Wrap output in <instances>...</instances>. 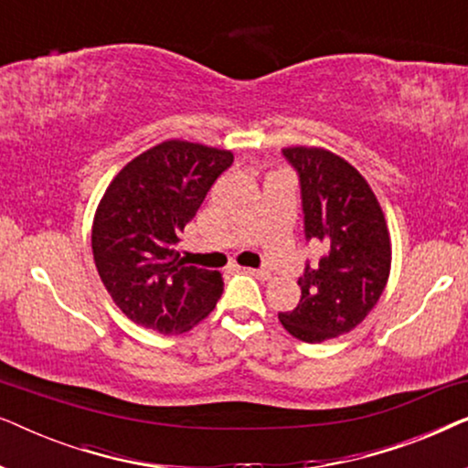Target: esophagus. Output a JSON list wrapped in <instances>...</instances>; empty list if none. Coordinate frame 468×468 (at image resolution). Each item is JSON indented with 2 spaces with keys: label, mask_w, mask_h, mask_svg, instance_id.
Wrapping results in <instances>:
<instances>
[{
  "label": "esophagus",
  "mask_w": 468,
  "mask_h": 468,
  "mask_svg": "<svg viewBox=\"0 0 468 468\" xmlns=\"http://www.w3.org/2000/svg\"><path fill=\"white\" fill-rule=\"evenodd\" d=\"M242 272L251 274V277H258V279H271V272L266 271V268H242Z\"/></svg>",
  "instance_id": "34e87169"
}]
</instances>
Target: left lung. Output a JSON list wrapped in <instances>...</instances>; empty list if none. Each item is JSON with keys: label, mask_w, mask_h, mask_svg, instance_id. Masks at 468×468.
Returning <instances> with one entry per match:
<instances>
[{"label": "left lung", "mask_w": 468, "mask_h": 468, "mask_svg": "<svg viewBox=\"0 0 468 468\" xmlns=\"http://www.w3.org/2000/svg\"><path fill=\"white\" fill-rule=\"evenodd\" d=\"M296 170L304 239L317 247L298 279L300 303L279 313L304 343H324L354 330L373 311L389 277L392 247L373 189L354 165L324 149H283Z\"/></svg>", "instance_id": "left-lung-1"}]
</instances>
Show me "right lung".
<instances>
[{
	"label": "right lung",
	"instance_id": "right-lung-1",
	"mask_svg": "<svg viewBox=\"0 0 468 468\" xmlns=\"http://www.w3.org/2000/svg\"><path fill=\"white\" fill-rule=\"evenodd\" d=\"M232 162L229 151L168 140L132 159L108 185L93 221V260L133 324L181 335L215 309L221 274L185 266L175 245Z\"/></svg>",
	"mask_w": 468,
	"mask_h": 468
}]
</instances>
